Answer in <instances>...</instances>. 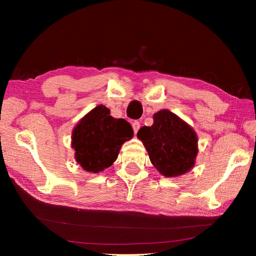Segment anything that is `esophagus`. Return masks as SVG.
Here are the masks:
<instances>
[{
    "mask_svg": "<svg viewBox=\"0 0 256 256\" xmlns=\"http://www.w3.org/2000/svg\"><path fill=\"white\" fill-rule=\"evenodd\" d=\"M132 128H133V132L134 134H136L138 128H140V122H138V120H134V122L132 123Z\"/></svg>",
    "mask_w": 256,
    "mask_h": 256,
    "instance_id": "obj_1",
    "label": "esophagus"
}]
</instances>
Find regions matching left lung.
Returning a JSON list of instances; mask_svg holds the SVG:
<instances>
[{
  "mask_svg": "<svg viewBox=\"0 0 256 256\" xmlns=\"http://www.w3.org/2000/svg\"><path fill=\"white\" fill-rule=\"evenodd\" d=\"M160 174L177 177L190 172L198 152V136L190 125L168 110L154 114V124L136 134Z\"/></svg>",
  "mask_w": 256,
  "mask_h": 256,
  "instance_id": "8db88e82",
  "label": "left lung"
}]
</instances>
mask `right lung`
Masks as SVG:
<instances>
[{
  "label": "right lung",
  "instance_id": "obj_1",
  "mask_svg": "<svg viewBox=\"0 0 256 256\" xmlns=\"http://www.w3.org/2000/svg\"><path fill=\"white\" fill-rule=\"evenodd\" d=\"M132 138L130 123L114 118L106 106L98 105L73 128L71 146L76 162L84 170L97 174L114 164L122 144Z\"/></svg>",
  "mask_w": 256,
  "mask_h": 256
}]
</instances>
